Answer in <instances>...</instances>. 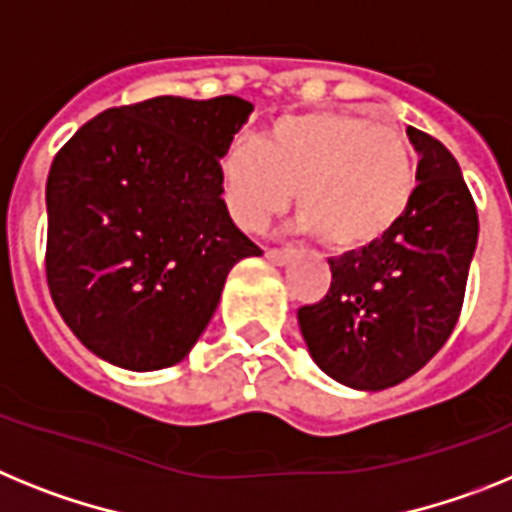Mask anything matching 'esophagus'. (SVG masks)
Segmentation results:
<instances>
[{"label": "esophagus", "instance_id": "34e87169", "mask_svg": "<svg viewBox=\"0 0 512 512\" xmlns=\"http://www.w3.org/2000/svg\"><path fill=\"white\" fill-rule=\"evenodd\" d=\"M265 257H268V262H273V265H286V262L293 257V252H288V250H268V252H265Z\"/></svg>", "mask_w": 512, "mask_h": 512}]
</instances>
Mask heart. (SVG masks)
Segmentation results:
<instances>
[{
    "label": "heart",
    "mask_w": 512,
    "mask_h": 512,
    "mask_svg": "<svg viewBox=\"0 0 512 512\" xmlns=\"http://www.w3.org/2000/svg\"><path fill=\"white\" fill-rule=\"evenodd\" d=\"M234 224L260 231L296 190L301 234L337 252L366 250L402 221L417 188L415 154L399 128L363 115L311 110L275 118L260 141L239 139L219 159Z\"/></svg>",
    "instance_id": "1"
}]
</instances>
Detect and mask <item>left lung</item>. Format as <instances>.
<instances>
[{
  "mask_svg": "<svg viewBox=\"0 0 512 512\" xmlns=\"http://www.w3.org/2000/svg\"><path fill=\"white\" fill-rule=\"evenodd\" d=\"M417 188L394 229L366 250L330 257L332 286L301 306L311 361L358 391L402 384L446 345L459 322L477 250V206L451 151L407 126Z\"/></svg>",
  "mask_w": 512,
  "mask_h": 512,
  "instance_id": "left-lung-1",
  "label": "left lung"
}]
</instances>
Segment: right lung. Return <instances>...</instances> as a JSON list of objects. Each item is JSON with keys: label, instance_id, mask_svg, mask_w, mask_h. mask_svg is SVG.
I'll use <instances>...</instances> for the list:
<instances>
[{"label": "right lung", "instance_id": "right-lung-1", "mask_svg": "<svg viewBox=\"0 0 512 512\" xmlns=\"http://www.w3.org/2000/svg\"><path fill=\"white\" fill-rule=\"evenodd\" d=\"M255 105L151 97L84 123L46 182V275L84 348L126 371L193 350L226 275L262 250L234 226L219 159Z\"/></svg>", "mask_w": 512, "mask_h": 512}]
</instances>
